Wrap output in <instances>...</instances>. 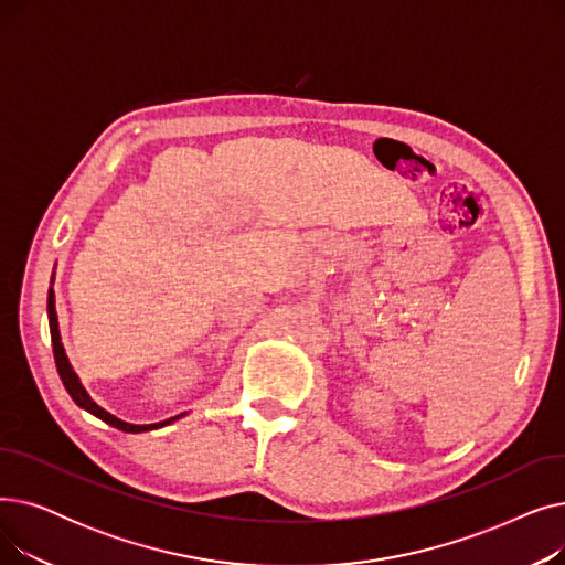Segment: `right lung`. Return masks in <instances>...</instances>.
<instances>
[{
    "mask_svg": "<svg viewBox=\"0 0 565 565\" xmlns=\"http://www.w3.org/2000/svg\"><path fill=\"white\" fill-rule=\"evenodd\" d=\"M52 281H54V277H52ZM47 320H50L52 352H54V364H56L58 377H62V382H64V387H66L68 396L75 401V405H77V407H82V409H84V412H88V414H94V417H98L100 422H105V424H109V426H114V428H118V430H124V433H146V430H158V428H164V426H169V424L178 422L181 417H185L188 412H183V414H175V417H169V419L158 422V424H128V422H124V419L114 417V414H109L107 409H103V407H100L92 396H88V392L84 390V384L79 382L77 373L73 371L71 362H68V354H66L64 343H62V334H58V318H56V309H54V290H52V286H50V290H47Z\"/></svg>",
    "mask_w": 565,
    "mask_h": 565,
    "instance_id": "1",
    "label": "right lung"
}]
</instances>
